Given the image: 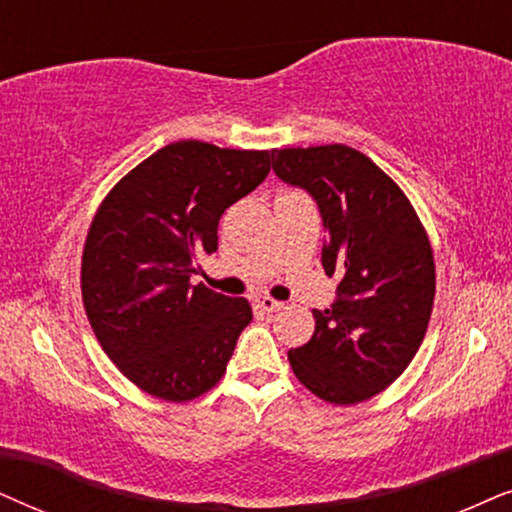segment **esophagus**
Here are the masks:
<instances>
[{
  "instance_id": "esophagus-1",
  "label": "esophagus",
  "mask_w": 512,
  "mask_h": 512,
  "mask_svg": "<svg viewBox=\"0 0 512 512\" xmlns=\"http://www.w3.org/2000/svg\"><path fill=\"white\" fill-rule=\"evenodd\" d=\"M257 306H260L264 313H276L283 309V302H276V299L264 295V297H257Z\"/></svg>"
}]
</instances>
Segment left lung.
Here are the masks:
<instances>
[{"mask_svg":"<svg viewBox=\"0 0 512 512\" xmlns=\"http://www.w3.org/2000/svg\"><path fill=\"white\" fill-rule=\"evenodd\" d=\"M274 173L304 189L323 217V269L339 276L330 309L288 353L292 372L335 405H356L393 384L424 342L435 264L412 203L372 159L346 145L274 149Z\"/></svg>","mask_w":512,"mask_h":512,"instance_id":"left-lung-1","label":"left lung"}]
</instances>
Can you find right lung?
Returning <instances> with one entry per match:
<instances>
[{
	"mask_svg": "<svg viewBox=\"0 0 512 512\" xmlns=\"http://www.w3.org/2000/svg\"><path fill=\"white\" fill-rule=\"evenodd\" d=\"M269 152L180 140L135 166L88 229L81 295L102 351L142 391L185 403L222 379L248 299L192 285L224 210L264 182Z\"/></svg>",
	"mask_w": 512,
	"mask_h": 512,
	"instance_id": "add662e5",
	"label": "right lung"
}]
</instances>
